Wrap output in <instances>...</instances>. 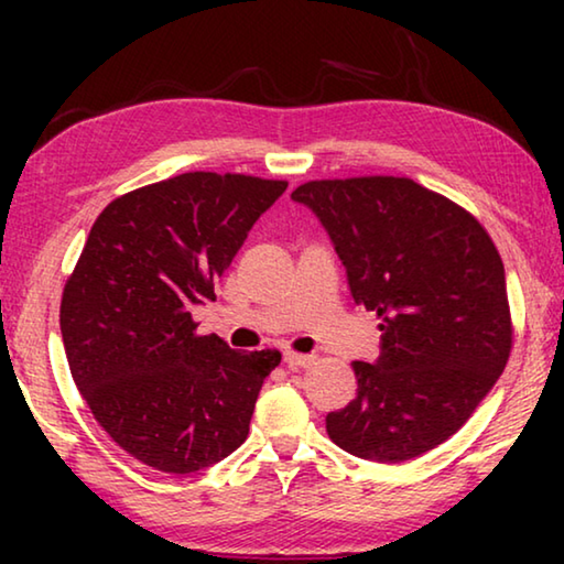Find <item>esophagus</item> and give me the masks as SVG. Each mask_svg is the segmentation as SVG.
Returning a JSON list of instances; mask_svg holds the SVG:
<instances>
[{
	"label": "esophagus",
	"instance_id": "34e87169",
	"mask_svg": "<svg viewBox=\"0 0 564 564\" xmlns=\"http://www.w3.org/2000/svg\"><path fill=\"white\" fill-rule=\"evenodd\" d=\"M283 362L289 368H308L313 362V356H303V352H293V350H283Z\"/></svg>",
	"mask_w": 564,
	"mask_h": 564
}]
</instances>
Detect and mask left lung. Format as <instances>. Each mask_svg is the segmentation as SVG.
Returning a JSON list of instances; mask_svg holds the SVG:
<instances>
[{"label": "left lung", "instance_id": "8db88e82", "mask_svg": "<svg viewBox=\"0 0 564 564\" xmlns=\"http://www.w3.org/2000/svg\"><path fill=\"white\" fill-rule=\"evenodd\" d=\"M293 202L321 218L356 305L378 313L380 356L352 362L358 390L326 415L330 441L403 463L455 435L512 348L505 265L482 224L405 176L323 178Z\"/></svg>", "mask_w": 564, "mask_h": 564}]
</instances>
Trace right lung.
Masks as SVG:
<instances>
[{
	"instance_id": "right-lung-1",
	"label": "right lung",
	"mask_w": 564,
	"mask_h": 564,
	"mask_svg": "<svg viewBox=\"0 0 564 564\" xmlns=\"http://www.w3.org/2000/svg\"><path fill=\"white\" fill-rule=\"evenodd\" d=\"M289 181L188 171L129 191L94 221L64 285L59 326L76 388L121 451L188 475L246 441L279 350L198 336L251 226Z\"/></svg>"
}]
</instances>
